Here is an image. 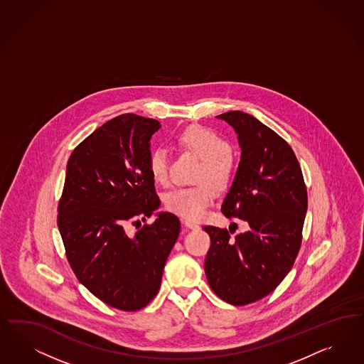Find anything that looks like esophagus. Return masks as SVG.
Here are the masks:
<instances>
[{"label": "esophagus", "mask_w": 364, "mask_h": 364, "mask_svg": "<svg viewBox=\"0 0 364 364\" xmlns=\"http://www.w3.org/2000/svg\"><path fill=\"white\" fill-rule=\"evenodd\" d=\"M183 225H185L188 229H191V230H197V229H200V226H198L197 223H193V221H190V220H185V221H183Z\"/></svg>", "instance_id": "obj_1"}]
</instances>
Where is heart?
Returning a JSON list of instances; mask_svg holds the SVG:
<instances>
[{"label":"heart","instance_id":"obj_1","mask_svg":"<svg viewBox=\"0 0 364 364\" xmlns=\"http://www.w3.org/2000/svg\"><path fill=\"white\" fill-rule=\"evenodd\" d=\"M178 143L185 151L202 159L196 176V182L200 185L171 191L166 197V208L179 217L197 221L214 200V188L210 186L223 188L233 176L232 144L215 131L200 126L185 129L178 136ZM149 167L158 185L167 186L170 183V155L164 147L154 150Z\"/></svg>","mask_w":364,"mask_h":364}]
</instances>
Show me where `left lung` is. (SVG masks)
<instances>
[{"mask_svg":"<svg viewBox=\"0 0 364 364\" xmlns=\"http://www.w3.org/2000/svg\"><path fill=\"white\" fill-rule=\"evenodd\" d=\"M235 129L241 159L223 200V214L249 225L235 238L205 226L211 245L205 273L213 292L233 305L255 303L273 292L294 267L308 208L304 178L287 141L241 111L218 115ZM230 230V228H229Z\"/></svg>","mask_w":364,"mask_h":364,"instance_id":"obj_1","label":"left lung"}]
</instances>
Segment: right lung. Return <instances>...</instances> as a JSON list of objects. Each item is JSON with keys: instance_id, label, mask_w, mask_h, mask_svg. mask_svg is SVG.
<instances>
[{"instance_id": "right-lung-1", "label": "right lung", "mask_w": 364, "mask_h": 364, "mask_svg": "<svg viewBox=\"0 0 364 364\" xmlns=\"http://www.w3.org/2000/svg\"><path fill=\"white\" fill-rule=\"evenodd\" d=\"M159 129L155 119L124 114L95 129L70 154L59 202L70 268L91 294L122 311H138L156 296L181 230L174 214L156 213L149 162ZM154 213L151 225L134 235L125 230Z\"/></svg>"}]
</instances>
